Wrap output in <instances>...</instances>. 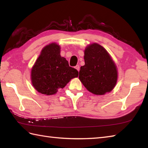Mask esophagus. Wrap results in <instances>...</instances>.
<instances>
[{
    "mask_svg": "<svg viewBox=\"0 0 148 148\" xmlns=\"http://www.w3.org/2000/svg\"><path fill=\"white\" fill-rule=\"evenodd\" d=\"M75 69H76L77 71H79V69H79V65H76V67H75Z\"/></svg>",
    "mask_w": 148,
    "mask_h": 148,
    "instance_id": "esophagus-1",
    "label": "esophagus"
}]
</instances>
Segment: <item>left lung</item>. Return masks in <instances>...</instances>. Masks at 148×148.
I'll return each instance as SVG.
<instances>
[{"label": "left lung", "mask_w": 148, "mask_h": 148, "mask_svg": "<svg viewBox=\"0 0 148 148\" xmlns=\"http://www.w3.org/2000/svg\"><path fill=\"white\" fill-rule=\"evenodd\" d=\"M84 63L79 79L84 87L95 95H104L116 86L118 71L111 56L102 46L93 43L84 50Z\"/></svg>", "instance_id": "left-lung-1"}]
</instances>
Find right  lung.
Here are the masks:
<instances>
[{
  "instance_id": "right-lung-1",
  "label": "right lung",
  "mask_w": 148,
  "mask_h": 148,
  "mask_svg": "<svg viewBox=\"0 0 148 148\" xmlns=\"http://www.w3.org/2000/svg\"><path fill=\"white\" fill-rule=\"evenodd\" d=\"M78 71L70 67L60 55V47L51 43L44 48L31 71L32 85L37 92L54 95L64 88L71 79L77 77Z\"/></svg>"
}]
</instances>
